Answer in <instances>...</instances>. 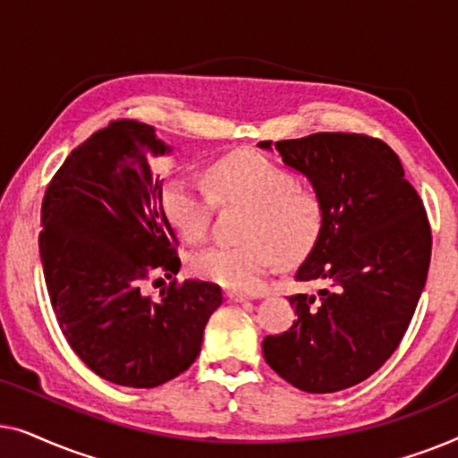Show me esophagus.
Instances as JSON below:
<instances>
[{
    "label": "esophagus",
    "mask_w": 458,
    "mask_h": 458,
    "mask_svg": "<svg viewBox=\"0 0 458 458\" xmlns=\"http://www.w3.org/2000/svg\"><path fill=\"white\" fill-rule=\"evenodd\" d=\"M225 298H227V302H246V300H250L248 296H243V293H237V292H227L225 293Z\"/></svg>",
    "instance_id": "obj_1"
}]
</instances>
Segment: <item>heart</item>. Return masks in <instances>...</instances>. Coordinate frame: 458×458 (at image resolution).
I'll return each mask as SVG.
<instances>
[{"mask_svg": "<svg viewBox=\"0 0 458 458\" xmlns=\"http://www.w3.org/2000/svg\"><path fill=\"white\" fill-rule=\"evenodd\" d=\"M206 183L221 204L248 206L240 246H210L191 256L198 277L235 292L262 285L275 260L293 262L310 252L323 227V204L292 173L256 152H233L206 168ZM162 212L187 242H202L210 227L212 199L190 177L162 187Z\"/></svg>", "mask_w": 458, "mask_h": 458, "instance_id": "1", "label": "heart"}]
</instances>
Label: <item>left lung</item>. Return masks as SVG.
Instances as JSON below:
<instances>
[{"mask_svg":"<svg viewBox=\"0 0 458 458\" xmlns=\"http://www.w3.org/2000/svg\"><path fill=\"white\" fill-rule=\"evenodd\" d=\"M275 149L323 204L321 233L293 275L321 290L290 296L298 318L267 335L262 354L298 390L340 392L377 371L409 327L431 259L428 215L384 141L315 133Z\"/></svg>","mask_w":458,"mask_h":458,"instance_id":"left-lung-1","label":"left lung"}]
</instances>
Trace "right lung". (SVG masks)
I'll return each instance as SVG.
<instances>
[{"label":"right lung","instance_id":"add662e5","mask_svg":"<svg viewBox=\"0 0 458 458\" xmlns=\"http://www.w3.org/2000/svg\"><path fill=\"white\" fill-rule=\"evenodd\" d=\"M171 152L149 124L114 121L72 149L43 198L39 252L55 318L79 359L116 386L156 387L187 371L223 304L221 287L199 279L173 281L156 300L143 292L152 271L181 268L148 162Z\"/></svg>","mask_w":458,"mask_h":458}]
</instances>
